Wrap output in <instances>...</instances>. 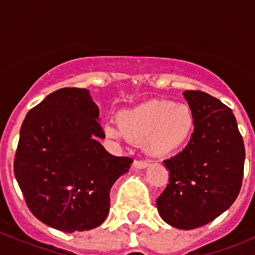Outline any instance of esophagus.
<instances>
[{
    "label": "esophagus",
    "mask_w": 255,
    "mask_h": 255,
    "mask_svg": "<svg viewBox=\"0 0 255 255\" xmlns=\"http://www.w3.org/2000/svg\"><path fill=\"white\" fill-rule=\"evenodd\" d=\"M149 164V162L145 161V159H135L132 162V167L134 168H145Z\"/></svg>",
    "instance_id": "1"
}]
</instances>
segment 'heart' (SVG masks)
Returning a JSON list of instances; mask_svg holds the SVG:
<instances>
[{"label":"heart","instance_id":"obj_1","mask_svg":"<svg viewBox=\"0 0 255 255\" xmlns=\"http://www.w3.org/2000/svg\"><path fill=\"white\" fill-rule=\"evenodd\" d=\"M117 126L105 128L111 138L121 134L131 141H140L148 153L164 155L188 144L194 131L195 120L191 108L182 103L152 100L117 115Z\"/></svg>","mask_w":255,"mask_h":255}]
</instances>
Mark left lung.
I'll return each instance as SVG.
<instances>
[{
	"mask_svg": "<svg viewBox=\"0 0 255 255\" xmlns=\"http://www.w3.org/2000/svg\"><path fill=\"white\" fill-rule=\"evenodd\" d=\"M195 126L188 145L163 163L168 184L157 198L159 215L171 226H204L238 198L245 148L231 108L200 91H185Z\"/></svg>",
	"mask_w": 255,
	"mask_h": 255,
	"instance_id": "obj_1",
	"label": "left lung"
}]
</instances>
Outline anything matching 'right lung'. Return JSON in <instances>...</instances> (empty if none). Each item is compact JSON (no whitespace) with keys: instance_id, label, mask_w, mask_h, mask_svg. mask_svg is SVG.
Here are the masks:
<instances>
[{"instance_id":"right-lung-1","label":"right lung","mask_w":255,"mask_h":255,"mask_svg":"<svg viewBox=\"0 0 255 255\" xmlns=\"http://www.w3.org/2000/svg\"><path fill=\"white\" fill-rule=\"evenodd\" d=\"M89 92L62 88L28 112L20 129L13 173L25 203L40 222L64 233L100 226L110 190L132 158L116 157L105 138Z\"/></svg>"}]
</instances>
